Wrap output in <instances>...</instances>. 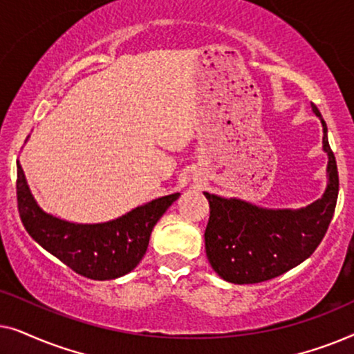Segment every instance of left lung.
Segmentation results:
<instances>
[{
  "label": "left lung",
  "mask_w": 354,
  "mask_h": 354,
  "mask_svg": "<svg viewBox=\"0 0 354 354\" xmlns=\"http://www.w3.org/2000/svg\"><path fill=\"white\" fill-rule=\"evenodd\" d=\"M313 113L322 124V149L327 153L324 195L299 209H268L239 198L205 192L209 222L205 232L206 256L221 279L230 283H258L282 275L314 253L335 211L338 171L327 138V125L316 104Z\"/></svg>",
  "instance_id": "left-lung-1"
}]
</instances>
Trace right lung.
I'll return each instance as SVG.
<instances>
[{
    "instance_id": "1",
    "label": "right lung",
    "mask_w": 354,
    "mask_h": 354,
    "mask_svg": "<svg viewBox=\"0 0 354 354\" xmlns=\"http://www.w3.org/2000/svg\"><path fill=\"white\" fill-rule=\"evenodd\" d=\"M180 193L156 198L118 219L77 224L48 214L38 206L17 161V207L28 235L77 274L113 280L129 274L147 253L153 227Z\"/></svg>"
}]
</instances>
